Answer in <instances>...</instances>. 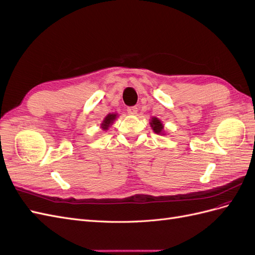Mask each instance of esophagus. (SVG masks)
Returning a JSON list of instances; mask_svg holds the SVG:
<instances>
[{
    "mask_svg": "<svg viewBox=\"0 0 255 255\" xmlns=\"http://www.w3.org/2000/svg\"><path fill=\"white\" fill-rule=\"evenodd\" d=\"M127 112L129 115H136L137 108L136 107H130L127 109Z\"/></svg>",
    "mask_w": 255,
    "mask_h": 255,
    "instance_id": "obj_1",
    "label": "esophagus"
}]
</instances>
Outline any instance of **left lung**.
Listing matches in <instances>:
<instances>
[{
    "instance_id": "8db88e82",
    "label": "left lung",
    "mask_w": 255,
    "mask_h": 255,
    "mask_svg": "<svg viewBox=\"0 0 255 255\" xmlns=\"http://www.w3.org/2000/svg\"><path fill=\"white\" fill-rule=\"evenodd\" d=\"M149 125H150L151 129L154 130L155 133H157V134H165L163 124L158 118H155V116H154V118H151L150 122H149Z\"/></svg>"
}]
</instances>
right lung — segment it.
<instances>
[{
	"mask_svg": "<svg viewBox=\"0 0 255 255\" xmlns=\"http://www.w3.org/2000/svg\"><path fill=\"white\" fill-rule=\"evenodd\" d=\"M118 116H119L118 113H109L104 119L103 123L100 124V128L103 129L104 131H107V130L113 125V123L116 120V118H118Z\"/></svg>",
	"mask_w": 255,
	"mask_h": 255,
	"instance_id": "obj_1",
	"label": "right lung"
}]
</instances>
